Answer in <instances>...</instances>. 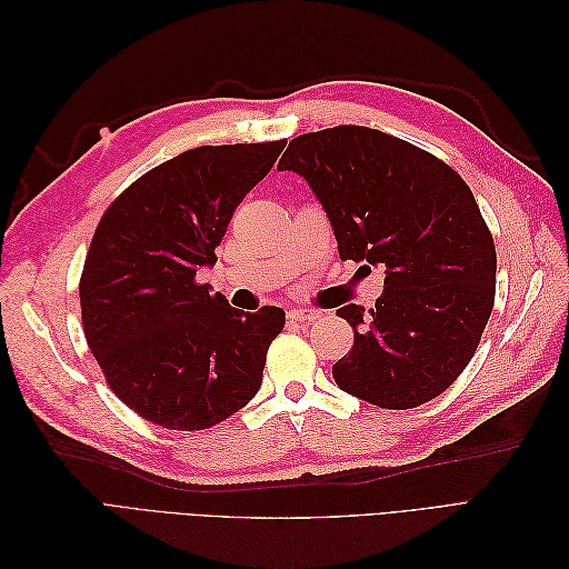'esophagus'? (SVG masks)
Wrapping results in <instances>:
<instances>
[{
  "label": "esophagus",
  "mask_w": 569,
  "mask_h": 569,
  "mask_svg": "<svg viewBox=\"0 0 569 569\" xmlns=\"http://www.w3.org/2000/svg\"><path fill=\"white\" fill-rule=\"evenodd\" d=\"M289 322H313L318 318V311H306V308H291L287 313Z\"/></svg>",
  "instance_id": "34e87169"
}]
</instances>
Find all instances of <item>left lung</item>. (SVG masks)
<instances>
[{
    "label": "left lung",
    "instance_id": "1",
    "mask_svg": "<svg viewBox=\"0 0 569 569\" xmlns=\"http://www.w3.org/2000/svg\"><path fill=\"white\" fill-rule=\"evenodd\" d=\"M278 170L313 189L343 261L385 270L375 308L337 311L353 327L332 366L339 389L391 410L432 401L468 368L493 308L496 249L470 187L432 153L363 126L295 137Z\"/></svg>",
    "mask_w": 569,
    "mask_h": 569
}]
</instances>
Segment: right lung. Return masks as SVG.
Listing matches in <instances>:
<instances>
[{"label": "right lung", "instance_id": "right-lung-1", "mask_svg": "<svg viewBox=\"0 0 569 569\" xmlns=\"http://www.w3.org/2000/svg\"><path fill=\"white\" fill-rule=\"evenodd\" d=\"M197 147L134 180L99 220L80 278L82 327L113 393L166 429L199 432L261 389L284 311L244 313L194 278L284 149Z\"/></svg>", "mask_w": 569, "mask_h": 569}]
</instances>
